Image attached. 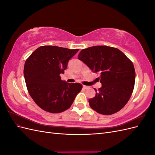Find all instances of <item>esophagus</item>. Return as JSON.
Wrapping results in <instances>:
<instances>
[{
	"label": "esophagus",
	"mask_w": 155,
	"mask_h": 155,
	"mask_svg": "<svg viewBox=\"0 0 155 155\" xmlns=\"http://www.w3.org/2000/svg\"><path fill=\"white\" fill-rule=\"evenodd\" d=\"M83 88L84 89H88V88H89V87L85 86V85H83Z\"/></svg>",
	"instance_id": "34e87169"
}]
</instances>
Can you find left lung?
<instances>
[{
	"mask_svg": "<svg viewBox=\"0 0 155 155\" xmlns=\"http://www.w3.org/2000/svg\"><path fill=\"white\" fill-rule=\"evenodd\" d=\"M78 59L93 72L100 75L101 87L89 105L97 113L110 115L120 110L132 95L135 70L132 61L119 49L107 46H95L83 49Z\"/></svg>",
	"mask_w": 155,
	"mask_h": 155,
	"instance_id": "left-lung-1",
	"label": "left lung"
}]
</instances>
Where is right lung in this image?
Instances as JSON below:
<instances>
[{
	"instance_id": "right-lung-1",
	"label": "right lung",
	"mask_w": 155,
	"mask_h": 155,
	"mask_svg": "<svg viewBox=\"0 0 155 155\" xmlns=\"http://www.w3.org/2000/svg\"><path fill=\"white\" fill-rule=\"evenodd\" d=\"M79 49L56 46H42L26 61L24 76L30 96L42 109L59 113L72 105L81 91L80 83H68L61 79L68 61Z\"/></svg>"
}]
</instances>
